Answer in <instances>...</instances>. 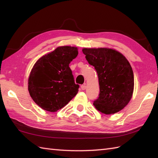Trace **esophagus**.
I'll list each match as a JSON object with an SVG mask.
<instances>
[{"label": "esophagus", "instance_id": "esophagus-1", "mask_svg": "<svg viewBox=\"0 0 158 158\" xmlns=\"http://www.w3.org/2000/svg\"><path fill=\"white\" fill-rule=\"evenodd\" d=\"M81 88L82 90H85L86 89V85H82L81 86Z\"/></svg>", "mask_w": 158, "mask_h": 158}]
</instances>
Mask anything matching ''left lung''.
Instances as JSON below:
<instances>
[{"mask_svg": "<svg viewBox=\"0 0 158 158\" xmlns=\"http://www.w3.org/2000/svg\"><path fill=\"white\" fill-rule=\"evenodd\" d=\"M82 52L98 76L99 97L94 101L96 109L106 115L123 109L134 90V74L129 62L112 49L84 48Z\"/></svg>", "mask_w": 158, "mask_h": 158, "instance_id": "8db88e82", "label": "left lung"}]
</instances>
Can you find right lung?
<instances>
[{
    "label": "right lung",
    "mask_w": 158,
    "mask_h": 158,
    "mask_svg": "<svg viewBox=\"0 0 158 158\" xmlns=\"http://www.w3.org/2000/svg\"><path fill=\"white\" fill-rule=\"evenodd\" d=\"M77 55L75 47H58L35 63L28 78V91L43 109L56 112L76 96L79 85L75 84L69 64Z\"/></svg>",
    "instance_id": "obj_1"
}]
</instances>
